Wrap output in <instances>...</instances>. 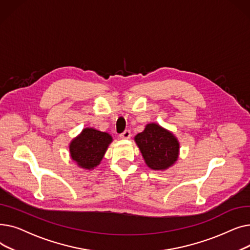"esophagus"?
Wrapping results in <instances>:
<instances>
[{
	"mask_svg": "<svg viewBox=\"0 0 250 250\" xmlns=\"http://www.w3.org/2000/svg\"><path fill=\"white\" fill-rule=\"evenodd\" d=\"M121 139H129L130 138V130L129 129H125L123 134L120 135Z\"/></svg>",
	"mask_w": 250,
	"mask_h": 250,
	"instance_id": "1",
	"label": "esophagus"
}]
</instances>
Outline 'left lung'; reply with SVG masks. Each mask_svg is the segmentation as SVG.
I'll return each mask as SVG.
<instances>
[{"label": "left lung", "mask_w": 250, "mask_h": 250, "mask_svg": "<svg viewBox=\"0 0 250 250\" xmlns=\"http://www.w3.org/2000/svg\"><path fill=\"white\" fill-rule=\"evenodd\" d=\"M135 141L146 164L151 169H167L177 160L178 141L159 125H147L145 130L135 137Z\"/></svg>", "instance_id": "obj_1"}]
</instances>
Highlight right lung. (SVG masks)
Masks as SVG:
<instances>
[{
  "mask_svg": "<svg viewBox=\"0 0 250 250\" xmlns=\"http://www.w3.org/2000/svg\"><path fill=\"white\" fill-rule=\"evenodd\" d=\"M112 138L94 128H85L70 145L72 159L82 168L93 169L103 158Z\"/></svg>",
  "mask_w": 250,
  "mask_h": 250,
  "instance_id": "right-lung-1",
  "label": "right lung"
}]
</instances>
